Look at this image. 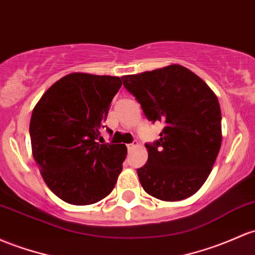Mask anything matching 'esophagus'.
<instances>
[{
    "label": "esophagus",
    "mask_w": 255,
    "mask_h": 255,
    "mask_svg": "<svg viewBox=\"0 0 255 255\" xmlns=\"http://www.w3.org/2000/svg\"><path fill=\"white\" fill-rule=\"evenodd\" d=\"M135 146H136V142H135V144H134V142H132V144H128L127 145V149H128V151H130V150H133Z\"/></svg>",
    "instance_id": "obj_1"
}]
</instances>
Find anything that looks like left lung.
I'll use <instances>...</instances> for the list:
<instances>
[{"mask_svg":"<svg viewBox=\"0 0 255 255\" xmlns=\"http://www.w3.org/2000/svg\"><path fill=\"white\" fill-rule=\"evenodd\" d=\"M145 116L163 122L136 169L142 189L162 201L190 197L205 184L222 146V111L208 85L178 64L122 77Z\"/></svg>","mask_w":255,"mask_h":255,"instance_id":"obj_1","label":"left lung"}]
</instances>
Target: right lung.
I'll use <instances>...</instances> for the list:
<instances>
[{
	"mask_svg": "<svg viewBox=\"0 0 255 255\" xmlns=\"http://www.w3.org/2000/svg\"><path fill=\"white\" fill-rule=\"evenodd\" d=\"M121 86L116 76L72 72L50 86L33 108V158L47 186L66 203L99 202L122 172L126 145L97 141Z\"/></svg>",
	"mask_w": 255,
	"mask_h": 255,
	"instance_id": "right-lung-1",
	"label": "right lung"
}]
</instances>
